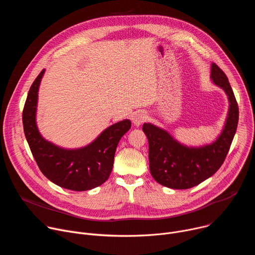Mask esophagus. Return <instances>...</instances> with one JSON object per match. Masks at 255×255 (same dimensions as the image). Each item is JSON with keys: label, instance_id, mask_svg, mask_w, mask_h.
Listing matches in <instances>:
<instances>
[{"label": "esophagus", "instance_id": "esophagus-1", "mask_svg": "<svg viewBox=\"0 0 255 255\" xmlns=\"http://www.w3.org/2000/svg\"><path fill=\"white\" fill-rule=\"evenodd\" d=\"M147 119V115L145 114L144 112H138L136 113L133 118H132V121H133V124L136 126V127H139L143 122L146 121Z\"/></svg>", "mask_w": 255, "mask_h": 255}]
</instances>
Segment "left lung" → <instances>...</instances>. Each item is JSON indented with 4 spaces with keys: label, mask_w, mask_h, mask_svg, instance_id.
Returning <instances> with one entry per match:
<instances>
[{
    "label": "left lung",
    "mask_w": 255,
    "mask_h": 255,
    "mask_svg": "<svg viewBox=\"0 0 255 255\" xmlns=\"http://www.w3.org/2000/svg\"><path fill=\"white\" fill-rule=\"evenodd\" d=\"M211 80L227 95L229 111L225 126L214 142L199 147H189L176 141L167 131L150 123L142 130L149 144V169L158 184L176 190L198 186L212 176L223 164L230 149L238 124V105L224 71L211 65Z\"/></svg>",
    "instance_id": "8db88e82"
}]
</instances>
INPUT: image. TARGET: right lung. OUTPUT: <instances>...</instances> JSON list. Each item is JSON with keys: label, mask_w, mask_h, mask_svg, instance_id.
<instances>
[{"label": "right lung", "mask_w": 255, "mask_h": 255, "mask_svg": "<svg viewBox=\"0 0 255 255\" xmlns=\"http://www.w3.org/2000/svg\"><path fill=\"white\" fill-rule=\"evenodd\" d=\"M44 69L33 82L23 109L24 133L41 172L53 184L71 191H89L104 184L111 174L117 145L131 128L126 119L105 129L82 148L65 149L45 140L36 124L38 90Z\"/></svg>", "instance_id": "obj_1"}]
</instances>
